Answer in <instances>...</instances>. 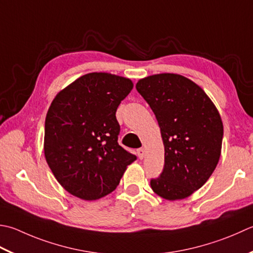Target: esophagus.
<instances>
[{
    "instance_id": "1",
    "label": "esophagus",
    "mask_w": 253,
    "mask_h": 253,
    "mask_svg": "<svg viewBox=\"0 0 253 253\" xmlns=\"http://www.w3.org/2000/svg\"><path fill=\"white\" fill-rule=\"evenodd\" d=\"M137 156H138V158H139L140 160L143 159V157H145V149H143V148H140V149H138L137 150Z\"/></svg>"
}]
</instances>
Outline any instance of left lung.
<instances>
[{
    "label": "left lung",
    "mask_w": 253,
    "mask_h": 253,
    "mask_svg": "<svg viewBox=\"0 0 253 253\" xmlns=\"http://www.w3.org/2000/svg\"><path fill=\"white\" fill-rule=\"evenodd\" d=\"M136 88L155 113L165 146V168L150 181L151 189L168 201L186 199L219 161L224 126L218 110L201 86L180 74H153Z\"/></svg>",
    "instance_id": "obj_1"
}]
</instances>
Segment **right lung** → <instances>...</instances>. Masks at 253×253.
Returning <instances> with one entry per match:
<instances>
[{"label":"right lung","instance_id":"add662e5","mask_svg":"<svg viewBox=\"0 0 253 253\" xmlns=\"http://www.w3.org/2000/svg\"><path fill=\"white\" fill-rule=\"evenodd\" d=\"M132 87L130 79L92 72L53 98L44 121V158L70 194L84 201L106 196L136 160L117 141L116 110Z\"/></svg>","mask_w":253,"mask_h":253}]
</instances>
